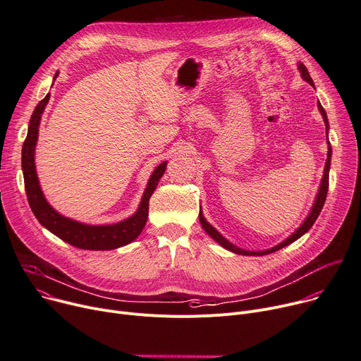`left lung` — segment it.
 <instances>
[{"label": "left lung", "mask_w": 361, "mask_h": 361, "mask_svg": "<svg viewBox=\"0 0 361 361\" xmlns=\"http://www.w3.org/2000/svg\"><path fill=\"white\" fill-rule=\"evenodd\" d=\"M299 71H300V75H302V78L307 80V82H310L311 85H314V80H312V78H311V75H310V72H308V69L305 68V65L303 63H299ZM318 108H319V111H321V114H322V117H324V121H325V126H326V130H328V118H326V113H325V109H324V106L318 102ZM328 138V137H326ZM331 145H329V140H328V156H326V161H325V169H324V178H322V182H321V186H319V192H318V195H317V201H315V204H314V207H312V211L310 212V215H308V218L305 219V223L289 237V238H286L283 243H281L279 245H276V247H273V248H270V250H264V252H245V250H241V248H238V247H235L234 244H231L230 241H227L223 235H221L212 226H209L208 223H207V219L204 218V215H202V212H201V209H200V221H201V226L204 227V230L216 241V243H219L221 245H223L224 248H227V250H230V252H233V253H237V255H244V256H264V255H269V253H273V252H277V250H281V248H283L285 245H288V244H290V243H293V241H296L299 237H302L305 233H307L312 226H314V223L317 221V218H318V215H319V212H321V209H322V207H324V204H325V198H326V192H328V179H329V164H331Z\"/></svg>", "instance_id": "1"}]
</instances>
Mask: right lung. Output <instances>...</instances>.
<instances>
[{
    "label": "right lung",
    "instance_id": "obj_1",
    "mask_svg": "<svg viewBox=\"0 0 361 361\" xmlns=\"http://www.w3.org/2000/svg\"><path fill=\"white\" fill-rule=\"evenodd\" d=\"M56 76H58V72L54 75V78ZM49 98H50V94H47L36 105L30 118L29 131H27V137L21 150V168L24 175V188L27 193V200H29V204L35 216L39 219V223L44 228H47L50 233L58 235L59 238L69 243L71 245L84 248V250H113V248H118L121 245L131 243L133 240L137 238L138 234L143 231L146 226V221L149 216V200L157 186V182L160 180V178L166 171V163L159 164L154 169L147 183V188L145 190L140 207H138V211L133 216L127 218L126 221H121V223L113 224V226H85L62 216L44 200L43 192L39 185L37 175H36V166H35V147L37 142V135H39V124Z\"/></svg>",
    "mask_w": 361,
    "mask_h": 361
}]
</instances>
